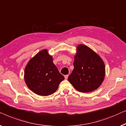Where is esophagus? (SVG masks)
I'll list each match as a JSON object with an SVG mask.
<instances>
[{
  "label": "esophagus",
  "mask_w": 126,
  "mask_h": 126,
  "mask_svg": "<svg viewBox=\"0 0 126 126\" xmlns=\"http://www.w3.org/2000/svg\"><path fill=\"white\" fill-rule=\"evenodd\" d=\"M68 77V75H64V78H65V79H67Z\"/></svg>",
  "instance_id": "obj_1"
}]
</instances>
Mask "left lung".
Returning a JSON list of instances; mask_svg holds the SVG:
<instances>
[{
  "label": "left lung",
  "instance_id": "left-lung-1",
  "mask_svg": "<svg viewBox=\"0 0 126 126\" xmlns=\"http://www.w3.org/2000/svg\"><path fill=\"white\" fill-rule=\"evenodd\" d=\"M74 56V68L68 80L81 93L96 90L104 80L105 65L100 56L87 46L79 45Z\"/></svg>",
  "mask_w": 126,
  "mask_h": 126
}]
</instances>
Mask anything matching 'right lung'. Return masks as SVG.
I'll return each mask as SVG.
<instances>
[{"mask_svg": "<svg viewBox=\"0 0 126 126\" xmlns=\"http://www.w3.org/2000/svg\"><path fill=\"white\" fill-rule=\"evenodd\" d=\"M64 77L53 63L47 49L40 51L31 58L24 70V81L32 91L41 96L55 92Z\"/></svg>", "mask_w": 126, "mask_h": 126, "instance_id": "obj_1", "label": "right lung"}]
</instances>
